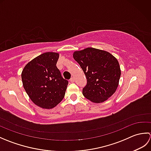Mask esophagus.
<instances>
[{
    "label": "esophagus",
    "mask_w": 151,
    "mask_h": 151,
    "mask_svg": "<svg viewBox=\"0 0 151 151\" xmlns=\"http://www.w3.org/2000/svg\"><path fill=\"white\" fill-rule=\"evenodd\" d=\"M70 82H71V83H73V82H75V78H74L73 77H72L70 79Z\"/></svg>",
    "instance_id": "1"
}]
</instances>
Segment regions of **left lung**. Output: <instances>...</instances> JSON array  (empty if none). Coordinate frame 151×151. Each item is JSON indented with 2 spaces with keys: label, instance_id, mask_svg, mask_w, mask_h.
Wrapping results in <instances>:
<instances>
[{
  "label": "left lung",
  "instance_id": "1",
  "mask_svg": "<svg viewBox=\"0 0 151 151\" xmlns=\"http://www.w3.org/2000/svg\"><path fill=\"white\" fill-rule=\"evenodd\" d=\"M73 58L84 71L87 84L82 94L88 100L100 103L116 91L121 76L117 60L107 51L95 48L75 51Z\"/></svg>",
  "mask_w": 151,
  "mask_h": 151
}]
</instances>
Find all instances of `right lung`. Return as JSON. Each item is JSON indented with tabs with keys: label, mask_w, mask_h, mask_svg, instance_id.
Wrapping results in <instances>:
<instances>
[{
	"label": "right lung",
	"mask_w": 151,
	"mask_h": 151,
	"mask_svg": "<svg viewBox=\"0 0 151 151\" xmlns=\"http://www.w3.org/2000/svg\"><path fill=\"white\" fill-rule=\"evenodd\" d=\"M58 58V53L45 52L28 62L21 73L27 93L35 104L44 109L58 104L68 85L56 67Z\"/></svg>",
	"instance_id": "obj_1"
}]
</instances>
